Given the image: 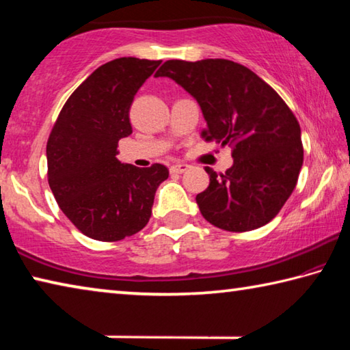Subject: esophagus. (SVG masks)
<instances>
[{
    "label": "esophagus",
    "instance_id": "34e87169",
    "mask_svg": "<svg viewBox=\"0 0 350 350\" xmlns=\"http://www.w3.org/2000/svg\"><path fill=\"white\" fill-rule=\"evenodd\" d=\"M188 168H189V165L179 162V163H174V165H171L170 171H171V173H173V174H182V173H185V171H187Z\"/></svg>",
    "mask_w": 350,
    "mask_h": 350
}]
</instances>
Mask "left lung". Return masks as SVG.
Returning a JSON list of instances; mask_svg holds the SVG:
<instances>
[{"mask_svg": "<svg viewBox=\"0 0 350 350\" xmlns=\"http://www.w3.org/2000/svg\"><path fill=\"white\" fill-rule=\"evenodd\" d=\"M156 77H170L198 100L206 120L202 139L233 150L225 173L205 168L210 185L196 196L202 216L236 233L269 224L293 193L304 161L292 109L253 70L224 58L168 60Z\"/></svg>", "mask_w": 350, "mask_h": 350, "instance_id": "1", "label": "left lung"}]
</instances>
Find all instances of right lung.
I'll use <instances>...</instances> for the list:
<instances>
[{
	"instance_id": "1",
	"label": "right lung",
	"mask_w": 350,
	"mask_h": 350,
	"mask_svg": "<svg viewBox=\"0 0 350 350\" xmlns=\"http://www.w3.org/2000/svg\"><path fill=\"white\" fill-rule=\"evenodd\" d=\"M161 60L122 57L97 68L70 94L46 145L47 180L58 206L88 238L114 242L151 217L168 168L117 161L118 140L133 133L129 108Z\"/></svg>"
}]
</instances>
